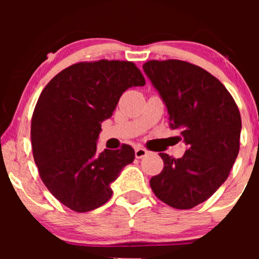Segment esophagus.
Masks as SVG:
<instances>
[{"label": "esophagus", "instance_id": "1", "mask_svg": "<svg viewBox=\"0 0 259 259\" xmlns=\"http://www.w3.org/2000/svg\"><path fill=\"white\" fill-rule=\"evenodd\" d=\"M148 153L147 150H145L144 147H136L135 148V157L136 158H142V157H145L146 154Z\"/></svg>", "mask_w": 259, "mask_h": 259}]
</instances>
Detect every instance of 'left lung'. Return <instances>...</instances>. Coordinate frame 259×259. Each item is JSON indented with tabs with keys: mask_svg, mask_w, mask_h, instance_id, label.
I'll return each mask as SVG.
<instances>
[{
	"mask_svg": "<svg viewBox=\"0 0 259 259\" xmlns=\"http://www.w3.org/2000/svg\"><path fill=\"white\" fill-rule=\"evenodd\" d=\"M142 68L187 146L181 158L159 153L164 168L151 178V189L168 206L190 209L228 179L240 150L239 108L225 86L197 65L168 59Z\"/></svg>",
	"mask_w": 259,
	"mask_h": 259,
	"instance_id": "obj_1",
	"label": "left lung"
}]
</instances>
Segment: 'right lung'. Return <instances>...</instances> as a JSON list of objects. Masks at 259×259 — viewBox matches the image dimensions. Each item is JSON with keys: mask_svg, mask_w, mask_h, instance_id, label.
<instances>
[{"mask_svg": "<svg viewBox=\"0 0 259 259\" xmlns=\"http://www.w3.org/2000/svg\"><path fill=\"white\" fill-rule=\"evenodd\" d=\"M145 78L133 62H81L65 68L41 92L31 119V146L41 180L57 200L89 212L112 197L111 184L135 152H97L101 123L112 117L120 96Z\"/></svg>", "mask_w": 259, "mask_h": 259, "instance_id": "add662e5", "label": "right lung"}]
</instances>
